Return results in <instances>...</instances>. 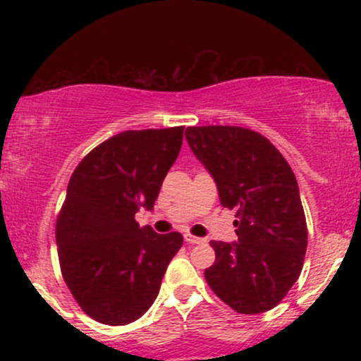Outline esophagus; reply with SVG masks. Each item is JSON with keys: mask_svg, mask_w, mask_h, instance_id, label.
<instances>
[{"mask_svg": "<svg viewBox=\"0 0 361 361\" xmlns=\"http://www.w3.org/2000/svg\"><path fill=\"white\" fill-rule=\"evenodd\" d=\"M185 241L188 244H204L207 239L197 238V235H192V234H185Z\"/></svg>", "mask_w": 361, "mask_h": 361, "instance_id": "obj_1", "label": "esophagus"}]
</instances>
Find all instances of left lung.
<instances>
[{
	"label": "left lung",
	"instance_id": "1",
	"mask_svg": "<svg viewBox=\"0 0 361 361\" xmlns=\"http://www.w3.org/2000/svg\"><path fill=\"white\" fill-rule=\"evenodd\" d=\"M193 154L235 210L238 243L210 241L205 280L239 314L267 312L295 283L307 250V224L290 164L264 135L235 126L188 127Z\"/></svg>",
	"mask_w": 361,
	"mask_h": 361
}]
</instances>
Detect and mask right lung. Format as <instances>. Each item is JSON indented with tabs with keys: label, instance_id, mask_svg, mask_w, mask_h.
I'll return each mask as SVG.
<instances>
[{
	"label": "right lung",
	"instance_id": "add662e5",
	"mask_svg": "<svg viewBox=\"0 0 361 361\" xmlns=\"http://www.w3.org/2000/svg\"><path fill=\"white\" fill-rule=\"evenodd\" d=\"M183 128L126 130L81 159L57 215L56 241L68 288L82 312L109 326L135 321L151 307L180 233L139 227L180 154Z\"/></svg>",
	"mask_w": 361,
	"mask_h": 361
}]
</instances>
